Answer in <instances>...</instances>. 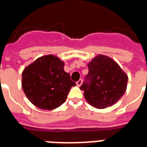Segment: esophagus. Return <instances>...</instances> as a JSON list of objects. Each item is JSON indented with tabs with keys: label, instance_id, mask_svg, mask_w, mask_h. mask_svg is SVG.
<instances>
[{
	"label": "esophagus",
	"instance_id": "obj_1",
	"mask_svg": "<svg viewBox=\"0 0 147 147\" xmlns=\"http://www.w3.org/2000/svg\"><path fill=\"white\" fill-rule=\"evenodd\" d=\"M82 82H83V81H82V79H80L79 81L77 82V85H78V87H80L82 84Z\"/></svg>",
	"mask_w": 147,
	"mask_h": 147
}]
</instances>
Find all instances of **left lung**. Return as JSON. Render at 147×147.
<instances>
[{"label": "left lung", "instance_id": "8db88e82", "mask_svg": "<svg viewBox=\"0 0 147 147\" xmlns=\"http://www.w3.org/2000/svg\"><path fill=\"white\" fill-rule=\"evenodd\" d=\"M88 74L81 86L91 106L97 109L112 107L125 94L128 75L113 59L98 55L88 63Z\"/></svg>", "mask_w": 147, "mask_h": 147}]
</instances>
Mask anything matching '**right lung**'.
I'll return each mask as SVG.
<instances>
[{
  "mask_svg": "<svg viewBox=\"0 0 147 147\" xmlns=\"http://www.w3.org/2000/svg\"><path fill=\"white\" fill-rule=\"evenodd\" d=\"M64 62L53 55L38 58L23 69L22 88L26 96L37 107L51 110L66 101L71 87L76 85Z\"/></svg>",
  "mask_w": 147,
  "mask_h": 147,
  "instance_id": "1",
  "label": "right lung"
}]
</instances>
